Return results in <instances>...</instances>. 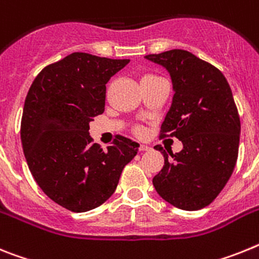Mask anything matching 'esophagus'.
<instances>
[{"label":"esophagus","mask_w":259,"mask_h":259,"mask_svg":"<svg viewBox=\"0 0 259 259\" xmlns=\"http://www.w3.org/2000/svg\"><path fill=\"white\" fill-rule=\"evenodd\" d=\"M150 146H147V145H141L139 146V150H141V151H148V150H150Z\"/></svg>","instance_id":"34e87169"}]
</instances>
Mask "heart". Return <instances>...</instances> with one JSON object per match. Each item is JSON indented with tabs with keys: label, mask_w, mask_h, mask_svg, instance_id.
<instances>
[{
	"label": "heart",
	"mask_w": 259,
	"mask_h": 259,
	"mask_svg": "<svg viewBox=\"0 0 259 259\" xmlns=\"http://www.w3.org/2000/svg\"><path fill=\"white\" fill-rule=\"evenodd\" d=\"M147 76H154V75H147ZM138 132H142V129H138Z\"/></svg>",
	"instance_id": "obj_1"
}]
</instances>
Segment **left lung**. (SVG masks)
Wrapping results in <instances>:
<instances>
[{
    "mask_svg": "<svg viewBox=\"0 0 259 259\" xmlns=\"http://www.w3.org/2000/svg\"><path fill=\"white\" fill-rule=\"evenodd\" d=\"M146 60L163 66L172 79L169 111L161 136L183 142L168 154L163 147V169L152 179L157 194L172 206L194 211L218 197L235 169L240 143V117L223 73L183 49H172Z\"/></svg>",
    "mask_w": 259,
    "mask_h": 259,
    "instance_id": "obj_1",
    "label": "left lung"
}]
</instances>
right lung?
Masks as SVG:
<instances>
[{"instance_id": "right-lung-1", "label": "right lung", "mask_w": 259, "mask_h": 259, "mask_svg": "<svg viewBox=\"0 0 259 259\" xmlns=\"http://www.w3.org/2000/svg\"><path fill=\"white\" fill-rule=\"evenodd\" d=\"M130 60L75 52L46 66L24 102L21 139L27 164L41 190L62 207L86 212L114 193L139 145L117 136L103 150L90 122L105 108V84Z\"/></svg>"}]
</instances>
